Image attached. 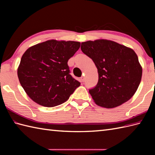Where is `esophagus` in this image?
<instances>
[{"mask_svg": "<svg viewBox=\"0 0 155 155\" xmlns=\"http://www.w3.org/2000/svg\"><path fill=\"white\" fill-rule=\"evenodd\" d=\"M81 82H83V83H84V81H85V77H84V76L81 78Z\"/></svg>", "mask_w": 155, "mask_h": 155, "instance_id": "esophagus-1", "label": "esophagus"}]
</instances>
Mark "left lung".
Wrapping results in <instances>:
<instances>
[{"label": "left lung", "instance_id": "obj_1", "mask_svg": "<svg viewBox=\"0 0 155 155\" xmlns=\"http://www.w3.org/2000/svg\"><path fill=\"white\" fill-rule=\"evenodd\" d=\"M81 48L93 61L98 70V83L89 90L96 104L111 108L130 99L139 86L143 73L135 52L107 39L82 42Z\"/></svg>", "mask_w": 155, "mask_h": 155}]
</instances>
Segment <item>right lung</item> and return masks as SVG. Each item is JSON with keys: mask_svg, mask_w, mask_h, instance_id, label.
Masks as SVG:
<instances>
[{"mask_svg": "<svg viewBox=\"0 0 155 155\" xmlns=\"http://www.w3.org/2000/svg\"><path fill=\"white\" fill-rule=\"evenodd\" d=\"M81 42L52 39L28 48L18 67L19 82L36 103L53 107L67 101L81 85L69 74L68 61Z\"/></svg>", "mask_w": 155, "mask_h": 155, "instance_id": "1", "label": "right lung"}]
</instances>
